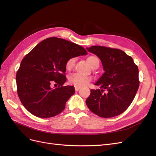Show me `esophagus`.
<instances>
[{
    "label": "esophagus",
    "instance_id": "esophagus-1",
    "mask_svg": "<svg viewBox=\"0 0 156 156\" xmlns=\"http://www.w3.org/2000/svg\"><path fill=\"white\" fill-rule=\"evenodd\" d=\"M79 89H80V87H75V91H79Z\"/></svg>",
    "mask_w": 156,
    "mask_h": 156
}]
</instances>
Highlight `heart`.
Here are the masks:
<instances>
[{
    "mask_svg": "<svg viewBox=\"0 0 156 156\" xmlns=\"http://www.w3.org/2000/svg\"><path fill=\"white\" fill-rule=\"evenodd\" d=\"M96 59H98L96 56H89L87 60L89 64L90 65V66H92L94 60ZM75 60L76 58H69L66 63V68L67 69H72V67L73 66V65L75 64ZM68 81L71 84H73V85L75 87H84L87 85V84L91 81V78L88 76H84V75H79L77 73H73L70 75L69 77H68Z\"/></svg>",
    "mask_w": 156,
    "mask_h": 156,
    "instance_id": "obj_1",
    "label": "heart"
}]
</instances>
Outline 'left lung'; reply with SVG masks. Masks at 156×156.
Listing matches in <instances>:
<instances>
[{
	"mask_svg": "<svg viewBox=\"0 0 156 156\" xmlns=\"http://www.w3.org/2000/svg\"><path fill=\"white\" fill-rule=\"evenodd\" d=\"M87 50L100 58L105 71L95 84L100 89H91L86 100L87 107L102 118L122 114L131 105L138 90L137 66L131 56L119 49L95 45Z\"/></svg>",
	"mask_w": 156,
	"mask_h": 156,
	"instance_id": "8db88e82",
	"label": "left lung"
}]
</instances>
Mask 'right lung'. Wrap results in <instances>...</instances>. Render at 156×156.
<instances>
[{
	"mask_svg": "<svg viewBox=\"0 0 156 156\" xmlns=\"http://www.w3.org/2000/svg\"><path fill=\"white\" fill-rule=\"evenodd\" d=\"M87 54L81 46L52 37L26 55L16 74L17 94L26 109L40 118L53 117L62 112L75 93L73 86H63L66 81V63ZM53 82L58 87L52 89Z\"/></svg>",
	"mask_w": 156,
	"mask_h": 156,
	"instance_id": "1",
	"label": "right lung"
}]
</instances>
